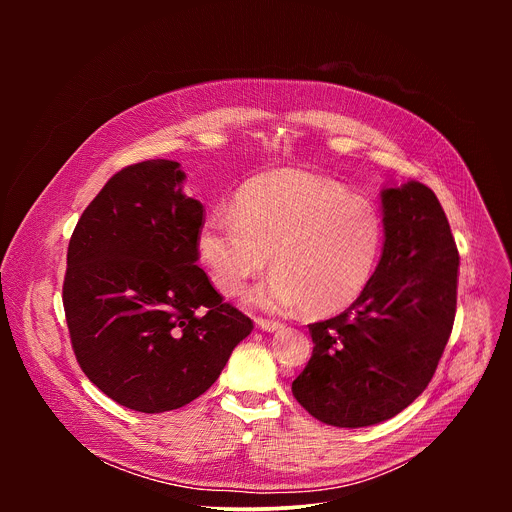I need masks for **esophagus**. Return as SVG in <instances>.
I'll use <instances>...</instances> for the list:
<instances>
[{"label": "esophagus", "mask_w": 512, "mask_h": 512, "mask_svg": "<svg viewBox=\"0 0 512 512\" xmlns=\"http://www.w3.org/2000/svg\"><path fill=\"white\" fill-rule=\"evenodd\" d=\"M255 326L263 332H275L281 328L279 322H271V320H263V318H255Z\"/></svg>", "instance_id": "obj_1"}]
</instances>
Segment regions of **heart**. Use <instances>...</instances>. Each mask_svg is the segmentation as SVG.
<instances>
[{"label": "heart", "instance_id": "b5f03b06", "mask_svg": "<svg viewBox=\"0 0 512 512\" xmlns=\"http://www.w3.org/2000/svg\"><path fill=\"white\" fill-rule=\"evenodd\" d=\"M196 247L225 296L239 294L271 255L273 273L249 291L247 304L324 318L350 308L369 287L383 218L373 202L350 196L334 180L277 170L249 180L235 196V212H210Z\"/></svg>", "mask_w": 512, "mask_h": 512}]
</instances>
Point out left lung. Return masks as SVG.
I'll return each instance as SVG.
<instances>
[{
  "label": "left lung",
  "mask_w": 512,
  "mask_h": 512,
  "mask_svg": "<svg viewBox=\"0 0 512 512\" xmlns=\"http://www.w3.org/2000/svg\"><path fill=\"white\" fill-rule=\"evenodd\" d=\"M385 243L364 294L310 324L312 358L291 393L316 419L367 427L429 385L452 334L460 255L446 212L419 182L381 190Z\"/></svg>",
  "instance_id": "left-lung-1"
}]
</instances>
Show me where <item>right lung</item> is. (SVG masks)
<instances>
[{
  "instance_id": "obj_1",
  "label": "right lung",
  "mask_w": 512,
  "mask_h": 512,
  "mask_svg": "<svg viewBox=\"0 0 512 512\" xmlns=\"http://www.w3.org/2000/svg\"><path fill=\"white\" fill-rule=\"evenodd\" d=\"M184 180L172 160L123 168L68 243L62 304L77 360L107 397L141 413L200 397L253 330L196 265L204 208Z\"/></svg>"
}]
</instances>
